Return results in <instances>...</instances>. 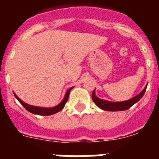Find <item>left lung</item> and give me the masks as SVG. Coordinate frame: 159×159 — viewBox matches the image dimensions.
<instances>
[{
	"instance_id": "obj_1",
	"label": "left lung",
	"mask_w": 159,
	"mask_h": 159,
	"mask_svg": "<svg viewBox=\"0 0 159 159\" xmlns=\"http://www.w3.org/2000/svg\"><path fill=\"white\" fill-rule=\"evenodd\" d=\"M147 86L144 88V89L140 92L139 95L133 97L131 99H128L126 101H122V102H111V101L105 100V99H99V97H97L95 95V88L94 89L93 92H92V99H93L94 102L95 103L98 107L103 111H126L127 109L132 107L134 103L139 101L142 99V97L143 96L144 93L147 89Z\"/></svg>"
}]
</instances>
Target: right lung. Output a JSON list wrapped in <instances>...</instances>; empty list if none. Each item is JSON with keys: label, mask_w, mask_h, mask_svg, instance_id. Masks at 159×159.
Returning a JSON list of instances; mask_svg holds the SVG:
<instances>
[{"label": "right lung", "mask_w": 159, "mask_h": 159, "mask_svg": "<svg viewBox=\"0 0 159 159\" xmlns=\"http://www.w3.org/2000/svg\"><path fill=\"white\" fill-rule=\"evenodd\" d=\"M72 88H69L66 91L65 95H64V99H62V101L59 103L57 106L52 107H36L32 106V105H29L26 102H25L24 101H22L21 99H20L19 97L14 93V95L16 97V99L20 102V104L24 107L28 111L31 112V113L34 114V115H38V116H51V115H54V114L57 113V112L60 111L62 110L63 108L65 106V103L67 102V99H68V96H69V93L71 92V90L72 89Z\"/></svg>", "instance_id": "1"}]
</instances>
